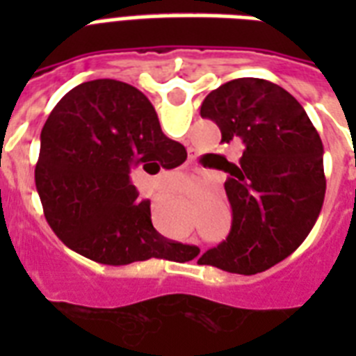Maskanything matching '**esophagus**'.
Returning <instances> with one entry per match:
<instances>
[{
	"instance_id": "1",
	"label": "esophagus",
	"mask_w": 356,
	"mask_h": 356,
	"mask_svg": "<svg viewBox=\"0 0 356 356\" xmlns=\"http://www.w3.org/2000/svg\"><path fill=\"white\" fill-rule=\"evenodd\" d=\"M188 231H192V225H188V229H186V233H188Z\"/></svg>"
}]
</instances>
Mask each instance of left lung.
Returning <instances> with one entry per match:
<instances>
[{
    "mask_svg": "<svg viewBox=\"0 0 356 356\" xmlns=\"http://www.w3.org/2000/svg\"><path fill=\"white\" fill-rule=\"evenodd\" d=\"M201 116L216 123L222 142L240 140L242 159H223L231 233L197 260L223 271L253 275L303 242L325 197L323 144L301 103L275 83L254 77L212 90Z\"/></svg>",
    "mask_w": 356,
    "mask_h": 356,
    "instance_id": "obj_1",
    "label": "left lung"
}]
</instances>
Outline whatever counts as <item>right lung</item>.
<instances>
[{
	"instance_id": "add662e5",
	"label": "right lung",
	"mask_w": 356,
	"mask_h": 356,
	"mask_svg": "<svg viewBox=\"0 0 356 356\" xmlns=\"http://www.w3.org/2000/svg\"><path fill=\"white\" fill-rule=\"evenodd\" d=\"M183 164L186 149L162 133L149 99L114 79L75 86L53 108L40 134L36 190L49 227L75 253L99 264L194 259L197 248L166 240L138 200L131 168ZM168 170V168H166Z\"/></svg>"
}]
</instances>
